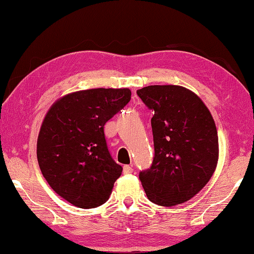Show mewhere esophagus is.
<instances>
[{"instance_id":"obj_1","label":"esophagus","mask_w":254,"mask_h":254,"mask_svg":"<svg viewBox=\"0 0 254 254\" xmlns=\"http://www.w3.org/2000/svg\"><path fill=\"white\" fill-rule=\"evenodd\" d=\"M133 168L129 165H124V173L125 175H129V173H133Z\"/></svg>"}]
</instances>
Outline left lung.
<instances>
[{"label":"left lung","mask_w":254,"mask_h":254,"mask_svg":"<svg viewBox=\"0 0 254 254\" xmlns=\"http://www.w3.org/2000/svg\"><path fill=\"white\" fill-rule=\"evenodd\" d=\"M136 93L154 112V159L138 175L144 192L159 206L189 201L216 169L218 137L213 117L202 100L183 86L149 85Z\"/></svg>","instance_id":"1"}]
</instances>
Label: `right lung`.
Segmentation results:
<instances>
[{
	"label": "right lung",
	"instance_id": "1",
	"mask_svg": "<svg viewBox=\"0 0 254 254\" xmlns=\"http://www.w3.org/2000/svg\"><path fill=\"white\" fill-rule=\"evenodd\" d=\"M129 89H90L64 96L41 125L37 157L59 195L76 207L105 203L123 166L107 147L104 126L129 103Z\"/></svg>",
	"mask_w": 254,
	"mask_h": 254
}]
</instances>
